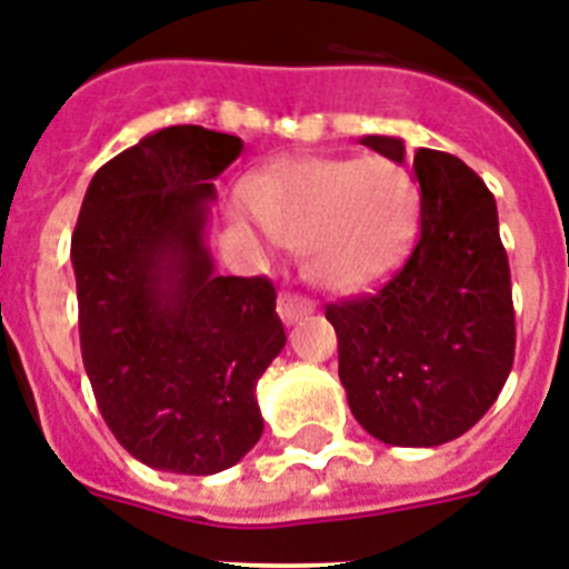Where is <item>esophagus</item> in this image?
Here are the masks:
<instances>
[{
	"instance_id": "34e87169",
	"label": "esophagus",
	"mask_w": 569,
	"mask_h": 569,
	"mask_svg": "<svg viewBox=\"0 0 569 569\" xmlns=\"http://www.w3.org/2000/svg\"><path fill=\"white\" fill-rule=\"evenodd\" d=\"M277 312H280V318H283L286 323H295L300 321V318L312 315V303H309L307 298H300V295L283 292L280 300H277Z\"/></svg>"
}]
</instances>
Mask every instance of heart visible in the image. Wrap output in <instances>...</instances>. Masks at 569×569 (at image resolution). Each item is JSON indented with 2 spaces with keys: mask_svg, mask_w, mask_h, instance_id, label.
Wrapping results in <instances>:
<instances>
[{
  "mask_svg": "<svg viewBox=\"0 0 569 569\" xmlns=\"http://www.w3.org/2000/svg\"><path fill=\"white\" fill-rule=\"evenodd\" d=\"M271 240L303 248L315 283L365 292L408 257L419 228V188L390 159H286L248 188Z\"/></svg>",
  "mask_w": 569,
  "mask_h": 569,
  "instance_id": "b5f03b06",
  "label": "heart"
}]
</instances>
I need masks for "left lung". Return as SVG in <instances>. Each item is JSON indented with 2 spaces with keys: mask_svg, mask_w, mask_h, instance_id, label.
<instances>
[{
  "mask_svg": "<svg viewBox=\"0 0 569 569\" xmlns=\"http://www.w3.org/2000/svg\"><path fill=\"white\" fill-rule=\"evenodd\" d=\"M361 144L405 161V141ZM419 240L376 295L329 303L338 376L370 437L433 448L462 437L503 390L515 361V309L498 204L457 156L417 150Z\"/></svg>",
  "mask_w": 569,
  "mask_h": 569,
  "instance_id": "8db88e82",
  "label": "left lung"
}]
</instances>
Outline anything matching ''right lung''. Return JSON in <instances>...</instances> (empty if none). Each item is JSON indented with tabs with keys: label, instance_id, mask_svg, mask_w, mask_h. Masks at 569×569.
Wrapping results in <instances>:
<instances>
[{
	"label": "right lung",
	"instance_id": "right-lung-1",
	"mask_svg": "<svg viewBox=\"0 0 569 569\" xmlns=\"http://www.w3.org/2000/svg\"><path fill=\"white\" fill-rule=\"evenodd\" d=\"M242 141L193 123L100 167L71 233L80 352L100 417L150 469L217 475L262 433L257 379L283 350L266 277H222L204 242Z\"/></svg>",
	"mask_w": 569,
	"mask_h": 569
}]
</instances>
